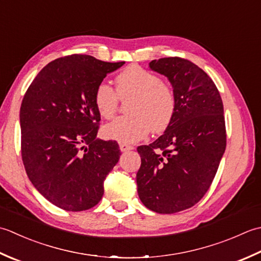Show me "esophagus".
<instances>
[{
	"label": "esophagus",
	"mask_w": 261,
	"mask_h": 261,
	"mask_svg": "<svg viewBox=\"0 0 261 261\" xmlns=\"http://www.w3.org/2000/svg\"><path fill=\"white\" fill-rule=\"evenodd\" d=\"M119 147H120L121 152H127V151H130V150H133V148H134L129 144H126V143H120Z\"/></svg>",
	"instance_id": "obj_1"
}]
</instances>
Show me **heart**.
Instances as JSON below:
<instances>
[{
	"label": "heart",
	"instance_id": "1",
	"mask_svg": "<svg viewBox=\"0 0 261 261\" xmlns=\"http://www.w3.org/2000/svg\"><path fill=\"white\" fill-rule=\"evenodd\" d=\"M116 84L117 92L106 83L99 84L94 92L95 108L105 119L116 114L118 95L121 99L133 98L128 108L132 116L119 117L103 127V134L109 140L135 143L144 138L151 128L160 133L171 123L175 110L174 93L155 74L129 66L116 77Z\"/></svg>",
	"mask_w": 261,
	"mask_h": 261
}]
</instances>
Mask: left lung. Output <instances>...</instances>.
Masks as SVG:
<instances>
[{"instance_id": "8db88e82", "label": "left lung", "mask_w": 261, "mask_h": 261, "mask_svg": "<svg viewBox=\"0 0 261 261\" xmlns=\"http://www.w3.org/2000/svg\"><path fill=\"white\" fill-rule=\"evenodd\" d=\"M148 66L171 83L175 110L163 135L137 147V193L148 210L173 214L197 204L215 177L226 146L224 109L214 82L194 63L167 57Z\"/></svg>"}]
</instances>
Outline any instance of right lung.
Here are the masks:
<instances>
[{"mask_svg": "<svg viewBox=\"0 0 261 261\" xmlns=\"http://www.w3.org/2000/svg\"><path fill=\"white\" fill-rule=\"evenodd\" d=\"M125 62L72 55L47 64L20 108L21 154L31 184L51 204L80 212L97 205L119 160L116 141L97 137L94 92Z\"/></svg>", "mask_w": 261, "mask_h": 261, "instance_id": "add662e5", "label": "right lung"}]
</instances>
